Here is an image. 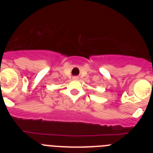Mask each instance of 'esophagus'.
<instances>
[{"label":"esophagus","instance_id":"esophagus-1","mask_svg":"<svg viewBox=\"0 0 153 153\" xmlns=\"http://www.w3.org/2000/svg\"><path fill=\"white\" fill-rule=\"evenodd\" d=\"M74 79H79V77L78 76H74V78H73Z\"/></svg>","mask_w":153,"mask_h":153}]
</instances>
